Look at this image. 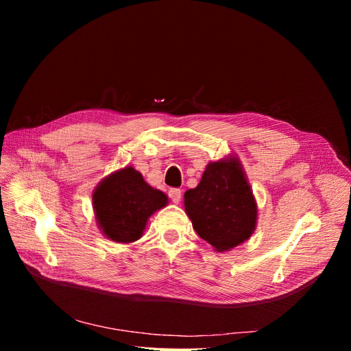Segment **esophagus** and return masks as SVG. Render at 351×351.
Instances as JSON below:
<instances>
[{
	"label": "esophagus",
	"instance_id": "esophagus-1",
	"mask_svg": "<svg viewBox=\"0 0 351 351\" xmlns=\"http://www.w3.org/2000/svg\"><path fill=\"white\" fill-rule=\"evenodd\" d=\"M168 196L171 197V200L174 202V204H180V200H182V190H180V189H171L168 192Z\"/></svg>",
	"mask_w": 351,
	"mask_h": 351
}]
</instances>
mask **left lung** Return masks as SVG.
Masks as SVG:
<instances>
[{"mask_svg": "<svg viewBox=\"0 0 351 351\" xmlns=\"http://www.w3.org/2000/svg\"><path fill=\"white\" fill-rule=\"evenodd\" d=\"M184 209L199 237L217 252L250 239L258 204L240 159L228 155L206 165L200 183L184 193Z\"/></svg>", "mask_w": 351, "mask_h": 351, "instance_id": "1", "label": "left lung"}]
</instances>
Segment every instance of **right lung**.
Segmentation results:
<instances>
[{
    "label": "right lung",
    "mask_w": 351,
    "mask_h": 351,
    "mask_svg": "<svg viewBox=\"0 0 351 351\" xmlns=\"http://www.w3.org/2000/svg\"><path fill=\"white\" fill-rule=\"evenodd\" d=\"M167 204V195L147 184L133 167L120 168L105 177L92 195L101 232L117 243L139 240L147 219Z\"/></svg>",
    "instance_id": "obj_1"
}]
</instances>
